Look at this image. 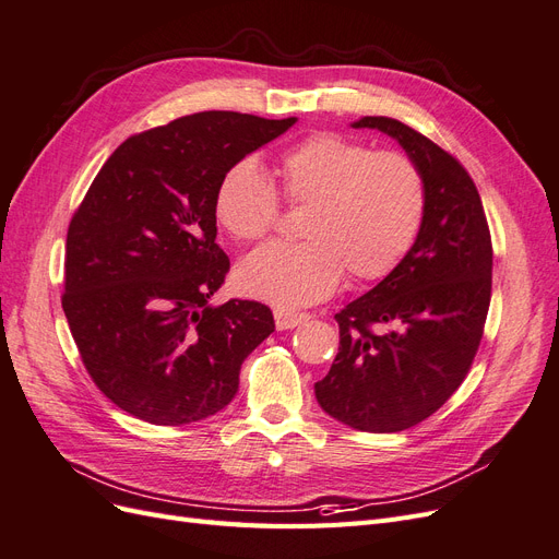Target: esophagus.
I'll return each mask as SVG.
<instances>
[{
    "instance_id": "esophagus-1",
    "label": "esophagus",
    "mask_w": 559,
    "mask_h": 559,
    "mask_svg": "<svg viewBox=\"0 0 559 559\" xmlns=\"http://www.w3.org/2000/svg\"><path fill=\"white\" fill-rule=\"evenodd\" d=\"M310 319L308 312H292V310H275V326L280 331H289V329H296L300 324H306V321Z\"/></svg>"
}]
</instances>
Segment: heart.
<instances>
[{
  "instance_id": "heart-1",
  "label": "heart",
  "mask_w": 559,
  "mask_h": 559,
  "mask_svg": "<svg viewBox=\"0 0 559 559\" xmlns=\"http://www.w3.org/2000/svg\"><path fill=\"white\" fill-rule=\"evenodd\" d=\"M280 195L308 205L306 242H273L238 267V286L280 310L310 306L347 273L382 280L408 257L427 214L425 175L399 151H373L337 132H314L277 158ZM216 224L238 242H259L280 222L273 181L253 158L235 160L214 191Z\"/></svg>"
}]
</instances>
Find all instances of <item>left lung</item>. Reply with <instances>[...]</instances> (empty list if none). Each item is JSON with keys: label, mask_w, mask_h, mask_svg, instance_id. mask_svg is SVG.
Returning <instances> with one entry per match:
<instances>
[{"label": "left lung", "mask_w": 559, "mask_h": 559, "mask_svg": "<svg viewBox=\"0 0 559 559\" xmlns=\"http://www.w3.org/2000/svg\"><path fill=\"white\" fill-rule=\"evenodd\" d=\"M354 128L382 130L405 148L425 175L427 214L408 257L335 314L341 347L314 394L352 429L394 433L464 382L492 296V238L476 183L445 148L396 118L364 116Z\"/></svg>", "instance_id": "1"}]
</instances>
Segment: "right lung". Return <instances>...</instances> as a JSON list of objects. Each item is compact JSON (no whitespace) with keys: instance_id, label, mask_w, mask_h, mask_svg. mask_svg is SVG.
<instances>
[{"instance_id":"obj_1","label":"right lung","mask_w":559,"mask_h":559,"mask_svg":"<svg viewBox=\"0 0 559 559\" xmlns=\"http://www.w3.org/2000/svg\"><path fill=\"white\" fill-rule=\"evenodd\" d=\"M296 118L200 111L118 146L67 228L62 310L88 376L151 425L205 419L233 401L240 366L275 331L259 300L210 296L230 261L214 191L235 160Z\"/></svg>"}]
</instances>
